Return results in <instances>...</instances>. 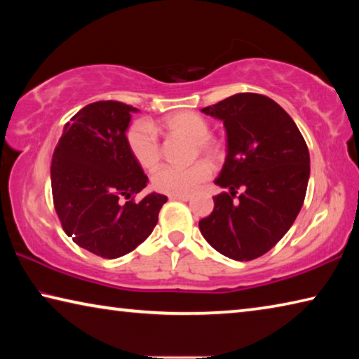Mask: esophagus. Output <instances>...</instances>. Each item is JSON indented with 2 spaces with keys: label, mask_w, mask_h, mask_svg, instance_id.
I'll return each instance as SVG.
<instances>
[{
  "label": "esophagus",
  "mask_w": 359,
  "mask_h": 359,
  "mask_svg": "<svg viewBox=\"0 0 359 359\" xmlns=\"http://www.w3.org/2000/svg\"><path fill=\"white\" fill-rule=\"evenodd\" d=\"M169 199H177V201H190V194H169Z\"/></svg>",
  "instance_id": "34e87169"
}]
</instances>
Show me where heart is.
Returning a JSON list of instances; mask_svg holds the SVG:
<instances>
[{"label": "heart", "instance_id": "1", "mask_svg": "<svg viewBox=\"0 0 359 359\" xmlns=\"http://www.w3.org/2000/svg\"><path fill=\"white\" fill-rule=\"evenodd\" d=\"M160 128L171 136H182L193 141L194 154L199 151L209 160H217L222 154L220 144L209 136V123L201 115L182 111L166 115ZM126 145L131 156L145 171H154L161 161V147L155 130L145 121H136L126 131ZM210 168L208 163L196 161L185 168L165 166L151 175V185L156 191L166 194H190L209 179Z\"/></svg>", "mask_w": 359, "mask_h": 359}]
</instances>
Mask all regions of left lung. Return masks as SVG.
Masks as SVG:
<instances>
[{"label":"left lung","mask_w":359,"mask_h":359,"mask_svg":"<svg viewBox=\"0 0 359 359\" xmlns=\"http://www.w3.org/2000/svg\"><path fill=\"white\" fill-rule=\"evenodd\" d=\"M201 112L224 125L226 158L215 184L229 191L214 198L199 231L224 257L255 259L299 214L311 175L309 149L293 118L267 96L238 93Z\"/></svg>","instance_id":"8db88e82"}]
</instances>
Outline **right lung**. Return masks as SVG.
I'll use <instances>...</instances> for the list:
<instances>
[{
	"label": "right lung",
	"mask_w": 359,
	"mask_h": 359,
	"mask_svg": "<svg viewBox=\"0 0 359 359\" xmlns=\"http://www.w3.org/2000/svg\"><path fill=\"white\" fill-rule=\"evenodd\" d=\"M133 112L139 111L118 101L85 106L65 125L52 158L53 205L65 233L109 259L142 244L168 201L151 191L139 203H121L149 182L126 145Z\"/></svg>",
	"instance_id": "add662e5"
}]
</instances>
